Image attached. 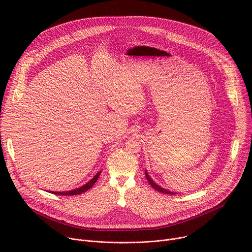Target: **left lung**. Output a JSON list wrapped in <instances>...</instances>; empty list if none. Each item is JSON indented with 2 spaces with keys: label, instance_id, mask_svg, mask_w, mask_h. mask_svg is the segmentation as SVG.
<instances>
[{
  "label": "left lung",
  "instance_id": "obj_1",
  "mask_svg": "<svg viewBox=\"0 0 252 252\" xmlns=\"http://www.w3.org/2000/svg\"><path fill=\"white\" fill-rule=\"evenodd\" d=\"M146 177H147V179H148V182L150 183V185H151L156 190H158V191H159V192H162V193H166V194H176L175 192L170 191V190H167V189L161 188L160 186H158V184H156V183L153 181V178L149 175V173H148L147 170H146Z\"/></svg>",
  "mask_w": 252,
  "mask_h": 252
}]
</instances>
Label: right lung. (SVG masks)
Here are the masks:
<instances>
[{
    "instance_id": "obj_1",
    "label": "right lung",
    "mask_w": 252,
    "mask_h": 252,
    "mask_svg": "<svg viewBox=\"0 0 252 252\" xmlns=\"http://www.w3.org/2000/svg\"><path fill=\"white\" fill-rule=\"evenodd\" d=\"M101 173V171H97L95 173V175L91 179L90 182H88L86 185L76 189H71V190H68V191H50L51 193H54V194H58V195H76V194H82L83 192L89 190L90 189H92V187L94 185V183L97 181V178L99 176V174Z\"/></svg>"
}]
</instances>
